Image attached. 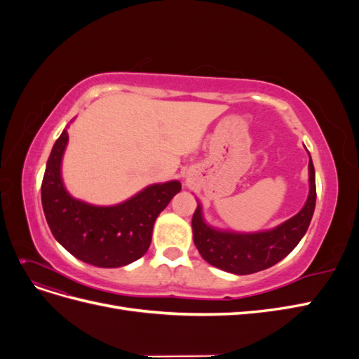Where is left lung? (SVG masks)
<instances>
[{
	"label": "left lung",
	"instance_id": "8db88e82",
	"mask_svg": "<svg viewBox=\"0 0 359 359\" xmlns=\"http://www.w3.org/2000/svg\"><path fill=\"white\" fill-rule=\"evenodd\" d=\"M310 156V153H309ZM309 198L302 210L274 229L241 233L222 231L205 222L202 206L193 214V241L201 256L215 268L236 276L253 274L285 259L306 235L316 206V178L311 157L309 160Z\"/></svg>",
	"mask_w": 359,
	"mask_h": 359
}]
</instances>
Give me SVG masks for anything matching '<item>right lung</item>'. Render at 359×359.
<instances>
[{
	"label": "right lung",
	"mask_w": 359,
	"mask_h": 359,
	"mask_svg": "<svg viewBox=\"0 0 359 359\" xmlns=\"http://www.w3.org/2000/svg\"><path fill=\"white\" fill-rule=\"evenodd\" d=\"M69 142L67 128L53 145L41 182V205L55 240L82 262L119 268L142 257L151 244L158 214L181 190V182L151 184L112 206L74 199L64 187L61 161Z\"/></svg>",
	"instance_id": "right-lung-1"
}]
</instances>
